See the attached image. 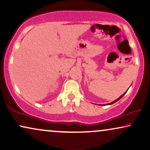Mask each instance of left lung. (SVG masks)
Masks as SVG:
<instances>
[{"instance_id":"8db88e82","label":"left lung","mask_w":150,"mask_h":150,"mask_svg":"<svg viewBox=\"0 0 150 150\" xmlns=\"http://www.w3.org/2000/svg\"><path fill=\"white\" fill-rule=\"evenodd\" d=\"M126 92H127V91H126ZM126 92H125V93L124 94H123V95H121V96H120V97H119L118 99H116V100H115V101H112V102H111V103H108V105H111V104H112V103H114L117 102V101H119V99H120L121 98V97H123V95H124L125 93H126Z\"/></svg>"}]
</instances>
